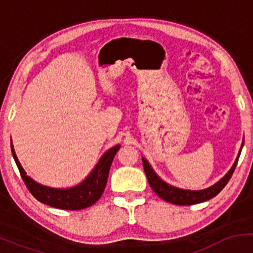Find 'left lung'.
<instances>
[{
	"instance_id": "1",
	"label": "left lung",
	"mask_w": 253,
	"mask_h": 253,
	"mask_svg": "<svg viewBox=\"0 0 253 253\" xmlns=\"http://www.w3.org/2000/svg\"><path fill=\"white\" fill-rule=\"evenodd\" d=\"M242 147H240L239 155H238L236 162L232 165V168L229 171L226 173L225 176L220 179L219 182H216L215 184H213L211 187L207 188V189L203 190H185V189H179V188L173 187V185L168 184L163 179L159 178L157 176V173L153 171L152 167L149 164V162L146 159L143 158V165L145 173H146L147 181L150 183V187L152 188V190L158 195L161 199H163L164 201L173 203V205H179V206H189V205H196V203H201L207 201V200L213 199L214 196H216L217 194L221 191L225 185L227 184L229 178L233 175L234 169H236L238 159H239L240 152H242Z\"/></svg>"
}]
</instances>
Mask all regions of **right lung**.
Masks as SVG:
<instances>
[{
  "mask_svg": "<svg viewBox=\"0 0 253 253\" xmlns=\"http://www.w3.org/2000/svg\"><path fill=\"white\" fill-rule=\"evenodd\" d=\"M10 146L14 161L19 168L20 175H21L26 187L32 195L36 197L38 201L45 203V205L68 211L83 210V208L94 205L102 196L107 184V179H108L110 165H112L113 159L120 149V145H115L114 147L106 151L98 161L96 167L94 168V170L90 172V175L76 187L68 188V189H58V188H50L39 184L30 176L26 175V171L21 167L15 155L13 143H10Z\"/></svg>",
  "mask_w": 253,
  "mask_h": 253,
  "instance_id": "right-lung-1",
  "label": "right lung"
}]
</instances>
